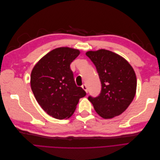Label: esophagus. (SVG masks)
Segmentation results:
<instances>
[{"label": "esophagus", "instance_id": "34e87169", "mask_svg": "<svg viewBox=\"0 0 160 160\" xmlns=\"http://www.w3.org/2000/svg\"><path fill=\"white\" fill-rule=\"evenodd\" d=\"M82 88H83L86 91V93H88V86H87L86 84H83V85H82Z\"/></svg>", "mask_w": 160, "mask_h": 160}]
</instances>
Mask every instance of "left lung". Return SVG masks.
<instances>
[{
    "label": "left lung",
    "instance_id": "left-lung-1",
    "mask_svg": "<svg viewBox=\"0 0 160 160\" xmlns=\"http://www.w3.org/2000/svg\"><path fill=\"white\" fill-rule=\"evenodd\" d=\"M95 65L101 89L98 97L89 96L96 112L104 119L122 114L134 98L136 75L124 58L105 49L86 52Z\"/></svg>",
    "mask_w": 160,
    "mask_h": 160
}]
</instances>
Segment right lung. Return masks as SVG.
<instances>
[{
  "label": "right lung",
  "instance_id": "add662e5",
  "mask_svg": "<svg viewBox=\"0 0 160 160\" xmlns=\"http://www.w3.org/2000/svg\"><path fill=\"white\" fill-rule=\"evenodd\" d=\"M79 50L60 47L43 57L34 67L31 75L32 93L42 109L51 117L63 119L74 113L86 92L75 84L70 65Z\"/></svg>",
  "mask_w": 160,
  "mask_h": 160
}]
</instances>
